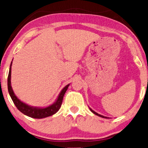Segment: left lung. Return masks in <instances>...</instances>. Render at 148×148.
Instances as JSON below:
<instances>
[{
  "instance_id": "8db88e82",
  "label": "left lung",
  "mask_w": 148,
  "mask_h": 148,
  "mask_svg": "<svg viewBox=\"0 0 148 148\" xmlns=\"http://www.w3.org/2000/svg\"><path fill=\"white\" fill-rule=\"evenodd\" d=\"M89 109H90V110L92 111V112L94 114H95V115H98V116H99V117H102V118H106V119H110L109 117H105V116H103V115H100V114H98V113H96V111H94V110H92V109L90 108H89Z\"/></svg>"
}]
</instances>
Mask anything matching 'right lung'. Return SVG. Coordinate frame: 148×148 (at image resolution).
Returning a JSON list of instances; mask_svg holds the SVG:
<instances>
[{
	"label": "right lung",
	"instance_id": "1",
	"mask_svg": "<svg viewBox=\"0 0 148 148\" xmlns=\"http://www.w3.org/2000/svg\"><path fill=\"white\" fill-rule=\"evenodd\" d=\"M12 64V62H11L10 66L8 77V89L10 96L12 100L14 103L15 104L16 108H18V110L20 111L24 115L34 119H42L55 114L60 110V107H61L64 96L65 92L67 91V88H68L70 84H68L62 89V91L59 94V95H58L56 100L52 105H50L49 106H47V107L45 108H38L31 106L21 101L18 98V97L15 95V94L14 92L12 87L11 86Z\"/></svg>",
	"mask_w": 148,
	"mask_h": 148
}]
</instances>
